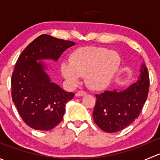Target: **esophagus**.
<instances>
[{
  "label": "esophagus",
  "instance_id": "34e87169",
  "mask_svg": "<svg viewBox=\"0 0 160 160\" xmlns=\"http://www.w3.org/2000/svg\"><path fill=\"white\" fill-rule=\"evenodd\" d=\"M87 94V93L83 90H79L77 93H76V96L77 97H80V96H83V95Z\"/></svg>",
  "mask_w": 160,
  "mask_h": 160
}]
</instances>
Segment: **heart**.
I'll return each instance as SVG.
<instances>
[{
  "mask_svg": "<svg viewBox=\"0 0 160 160\" xmlns=\"http://www.w3.org/2000/svg\"><path fill=\"white\" fill-rule=\"evenodd\" d=\"M120 63L121 58L115 52L102 47H86L74 52L70 61L62 62L61 72L72 85L86 75L85 80L89 88L102 90L111 83Z\"/></svg>",
  "mask_w": 160,
  "mask_h": 160,
  "instance_id": "1",
  "label": "heart"
}]
</instances>
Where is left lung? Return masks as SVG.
I'll use <instances>...</instances> for the list:
<instances>
[{"label": "left lung", "mask_w": 160, "mask_h": 160, "mask_svg": "<svg viewBox=\"0 0 160 160\" xmlns=\"http://www.w3.org/2000/svg\"><path fill=\"white\" fill-rule=\"evenodd\" d=\"M140 72L138 80L126 89L106 90L95 95L93 120L101 130L119 132L138 118L149 93V76L145 63Z\"/></svg>", "instance_id": "left-lung-1"}]
</instances>
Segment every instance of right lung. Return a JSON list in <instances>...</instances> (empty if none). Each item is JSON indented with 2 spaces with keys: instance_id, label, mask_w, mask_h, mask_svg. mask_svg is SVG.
Returning a JSON list of instances; mask_svg holds the SVG:
<instances>
[{
  "instance_id": "obj_1",
  "label": "right lung",
  "mask_w": 160,
  "mask_h": 160,
  "mask_svg": "<svg viewBox=\"0 0 160 160\" xmlns=\"http://www.w3.org/2000/svg\"><path fill=\"white\" fill-rule=\"evenodd\" d=\"M74 42L40 35L18 59L11 77V97L26 125L35 130L52 129L63 118L66 104L74 93L52 83L41 59L57 61Z\"/></svg>"
}]
</instances>
